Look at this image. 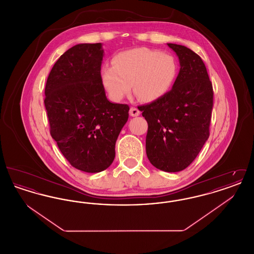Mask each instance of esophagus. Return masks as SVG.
Listing matches in <instances>:
<instances>
[{"mask_svg":"<svg viewBox=\"0 0 254 254\" xmlns=\"http://www.w3.org/2000/svg\"><path fill=\"white\" fill-rule=\"evenodd\" d=\"M140 110L136 108H130L129 109V115L132 116V117H136V116H139L140 115Z\"/></svg>","mask_w":254,"mask_h":254,"instance_id":"34e87169","label":"esophagus"}]
</instances>
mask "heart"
I'll use <instances>...</instances> for the list:
<instances>
[{
    "instance_id": "b5f03b06",
    "label": "heart",
    "mask_w": 254,
    "mask_h": 254,
    "mask_svg": "<svg viewBox=\"0 0 254 254\" xmlns=\"http://www.w3.org/2000/svg\"><path fill=\"white\" fill-rule=\"evenodd\" d=\"M112 63L113 66L102 68V81L113 101H121L132 85L133 94L139 101L154 102L169 91L177 72L172 56L146 48L122 51Z\"/></svg>"
}]
</instances>
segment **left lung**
<instances>
[{
  "label": "left lung",
  "mask_w": 254,
  "mask_h": 254,
  "mask_svg": "<svg viewBox=\"0 0 254 254\" xmlns=\"http://www.w3.org/2000/svg\"><path fill=\"white\" fill-rule=\"evenodd\" d=\"M168 46L180 62L172 89L138 109L148 126L145 150L149 162L163 171L178 172L193 162L208 139L213 88L198 54L181 45Z\"/></svg>",
  "instance_id": "left-lung-1"
}]
</instances>
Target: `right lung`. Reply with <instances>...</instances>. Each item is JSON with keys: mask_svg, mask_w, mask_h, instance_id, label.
<instances>
[{"mask_svg": "<svg viewBox=\"0 0 254 254\" xmlns=\"http://www.w3.org/2000/svg\"><path fill=\"white\" fill-rule=\"evenodd\" d=\"M102 44H79L53 65L45 89L50 134L75 169L96 173L115 157V144L129 107L106 96Z\"/></svg>", "mask_w": 254, "mask_h": 254, "instance_id": "add662e5", "label": "right lung"}]
</instances>
